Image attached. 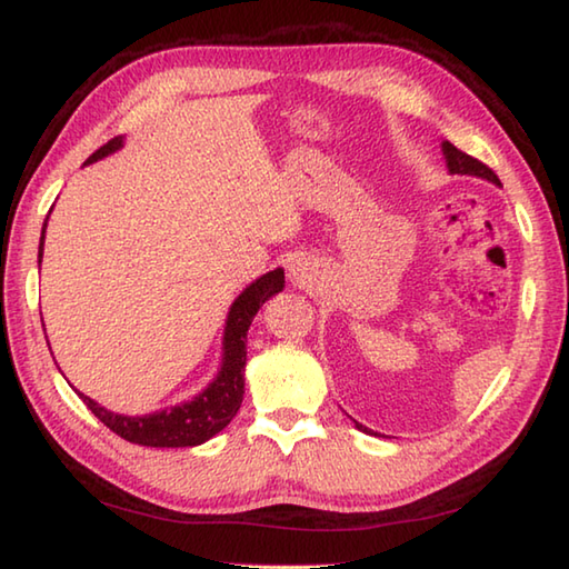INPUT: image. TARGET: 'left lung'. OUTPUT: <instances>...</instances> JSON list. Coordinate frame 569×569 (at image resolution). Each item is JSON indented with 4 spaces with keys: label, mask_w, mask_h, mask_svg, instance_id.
I'll return each mask as SVG.
<instances>
[{
    "label": "left lung",
    "mask_w": 569,
    "mask_h": 569,
    "mask_svg": "<svg viewBox=\"0 0 569 569\" xmlns=\"http://www.w3.org/2000/svg\"><path fill=\"white\" fill-rule=\"evenodd\" d=\"M443 153H446V163H448V170H451V173L478 176V178L490 180V183L500 186V178L492 173V168H488L483 160H478L473 156L458 151V148L453 143H448V141L443 143ZM357 428H359V431H367V428H363L361 423H357ZM367 433H371V431H367Z\"/></svg>",
    "instance_id": "obj_1"
}]
</instances>
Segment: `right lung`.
I'll list each match as a JSON object with an SVG mask.
<instances>
[{
  "instance_id": "right-lung-1",
  "label": "right lung",
  "mask_w": 569,
  "mask_h": 569,
  "mask_svg": "<svg viewBox=\"0 0 569 569\" xmlns=\"http://www.w3.org/2000/svg\"><path fill=\"white\" fill-rule=\"evenodd\" d=\"M121 143L123 136L111 138L109 143L101 146L93 156H89L86 163H93V160L118 151ZM44 230H41L39 242V262L41 250H44ZM282 287L284 272L274 270L262 274L260 280L252 282L238 299H234L228 315V327H224L222 369L218 373V379L192 401L151 416H121L106 411L103 406L89 399V396H79L106 428H111L116 436H121L128 443L151 448H188L206 443L208 438L220 433L222 428L232 421L234 413L240 411L244 396V361H248V329L252 325L257 309H260L272 295L282 292Z\"/></svg>"
}]
</instances>
